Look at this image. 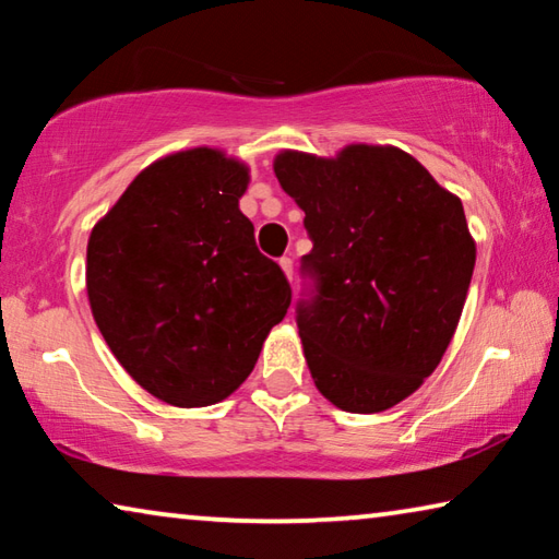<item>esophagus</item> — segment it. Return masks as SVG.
I'll use <instances>...</instances> for the list:
<instances>
[{
    "label": "esophagus",
    "mask_w": 559,
    "mask_h": 559,
    "mask_svg": "<svg viewBox=\"0 0 559 559\" xmlns=\"http://www.w3.org/2000/svg\"><path fill=\"white\" fill-rule=\"evenodd\" d=\"M278 263H281V269H283V273H286L288 278H293V259H288V257H283V259H278Z\"/></svg>",
    "instance_id": "obj_1"
}]
</instances>
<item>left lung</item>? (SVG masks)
<instances>
[{"instance_id": "8db88e82", "label": "left lung", "mask_w": 559, "mask_h": 559, "mask_svg": "<svg viewBox=\"0 0 559 559\" xmlns=\"http://www.w3.org/2000/svg\"><path fill=\"white\" fill-rule=\"evenodd\" d=\"M273 169L313 241L296 308L313 382L345 412L390 409L456 333L476 266L463 204L396 147L349 145L333 159L286 150Z\"/></svg>"}]
</instances>
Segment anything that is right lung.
Wrapping results in <instances>:
<instances>
[{"label":"right lung","instance_id":"obj_1","mask_svg":"<svg viewBox=\"0 0 559 559\" xmlns=\"http://www.w3.org/2000/svg\"><path fill=\"white\" fill-rule=\"evenodd\" d=\"M249 169L194 147L143 169L93 226L86 286L96 325L143 390L210 406L257 365L290 286L239 210Z\"/></svg>","mask_w":559,"mask_h":559}]
</instances>
